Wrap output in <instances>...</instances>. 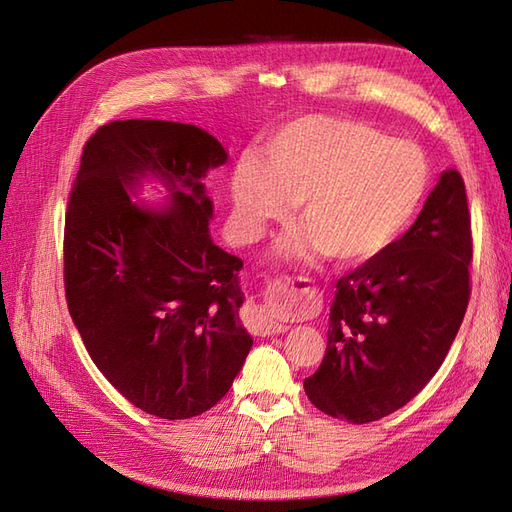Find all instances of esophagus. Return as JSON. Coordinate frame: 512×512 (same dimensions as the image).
Returning <instances> with one entry per match:
<instances>
[{"label":"esophagus","mask_w":512,"mask_h":512,"mask_svg":"<svg viewBox=\"0 0 512 512\" xmlns=\"http://www.w3.org/2000/svg\"><path fill=\"white\" fill-rule=\"evenodd\" d=\"M316 288L309 286L305 277H299L297 282H290L288 277H282V280H275L273 282V297L280 301V303H286V305H292V307H305L312 303L316 299ZM256 327L254 331L258 335H277V333H284L288 327L282 322L273 320L265 309H256Z\"/></svg>","instance_id":"1"}]
</instances>
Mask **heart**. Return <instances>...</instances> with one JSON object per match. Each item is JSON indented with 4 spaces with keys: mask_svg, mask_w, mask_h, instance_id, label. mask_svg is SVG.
<instances>
[{
    "mask_svg": "<svg viewBox=\"0 0 512 512\" xmlns=\"http://www.w3.org/2000/svg\"><path fill=\"white\" fill-rule=\"evenodd\" d=\"M431 170L425 151L369 123L305 115L245 151L230 177L232 209L245 239L286 222L301 205L305 228L284 241L286 258L331 254L365 262L399 239L421 209Z\"/></svg>",
    "mask_w": 512,
    "mask_h": 512,
    "instance_id": "b5f03b06",
    "label": "heart"
}]
</instances>
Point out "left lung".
<instances>
[{
    "label": "left lung",
    "instance_id": "left-lung-1",
    "mask_svg": "<svg viewBox=\"0 0 512 512\" xmlns=\"http://www.w3.org/2000/svg\"><path fill=\"white\" fill-rule=\"evenodd\" d=\"M466 185L444 170L416 222L337 280L327 352L303 386L312 404L363 425L406 406L446 359L470 301Z\"/></svg>",
    "mask_w": 512,
    "mask_h": 512
}]
</instances>
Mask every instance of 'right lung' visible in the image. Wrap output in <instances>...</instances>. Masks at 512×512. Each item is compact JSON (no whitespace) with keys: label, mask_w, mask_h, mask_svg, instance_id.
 <instances>
[{"label":"right lung","mask_w":512,"mask_h":512,"mask_svg":"<svg viewBox=\"0 0 512 512\" xmlns=\"http://www.w3.org/2000/svg\"><path fill=\"white\" fill-rule=\"evenodd\" d=\"M226 158L190 123L111 121L85 143L68 198L70 316L104 378L168 421L218 404L252 348L239 320L243 262L213 243L200 181ZM147 174L171 190L162 210L127 194Z\"/></svg>","instance_id":"add662e5"}]
</instances>
